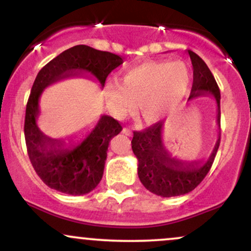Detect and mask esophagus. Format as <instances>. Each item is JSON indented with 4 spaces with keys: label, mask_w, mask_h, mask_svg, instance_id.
Here are the masks:
<instances>
[{
    "label": "esophagus",
    "mask_w": 251,
    "mask_h": 251,
    "mask_svg": "<svg viewBox=\"0 0 251 251\" xmlns=\"http://www.w3.org/2000/svg\"><path fill=\"white\" fill-rule=\"evenodd\" d=\"M123 133L125 135H127V136H132L133 135L132 129H129V128H123Z\"/></svg>",
    "instance_id": "obj_1"
}]
</instances>
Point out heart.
<instances>
[{
    "mask_svg": "<svg viewBox=\"0 0 251 251\" xmlns=\"http://www.w3.org/2000/svg\"><path fill=\"white\" fill-rule=\"evenodd\" d=\"M193 74L188 63L171 60L146 61L127 69L122 83L109 81L104 98L109 110L118 118L133 112L147 124H155L175 111L188 94Z\"/></svg>",
    "mask_w": 251,
    "mask_h": 251,
    "instance_id": "obj_1",
    "label": "heart"
}]
</instances>
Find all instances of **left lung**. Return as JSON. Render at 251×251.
<instances>
[{
  "label": "left lung",
  "instance_id": "8db88e82",
  "mask_svg": "<svg viewBox=\"0 0 251 251\" xmlns=\"http://www.w3.org/2000/svg\"><path fill=\"white\" fill-rule=\"evenodd\" d=\"M193 67V83L190 98L210 95L217 103L219 138L206 161H183L171 156L163 142V122H158L141 132H133L132 149L138 158L140 182L154 195L182 196L201 184L213 164L220 145V90L207 65L201 56L188 50Z\"/></svg>",
  "mask_w": 251,
  "mask_h": 251
}]
</instances>
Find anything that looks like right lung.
I'll return each instance as SVG.
<instances>
[{
    "label": "right lung",
    "instance_id": "1",
    "mask_svg": "<svg viewBox=\"0 0 251 251\" xmlns=\"http://www.w3.org/2000/svg\"><path fill=\"white\" fill-rule=\"evenodd\" d=\"M122 63L123 59L113 53L77 45L50 60L38 73L26 104L24 135L28 158L50 189L73 196L93 191L103 177L109 142L123 127L112 117L103 115L78 144L49 138L37 124L44 89L66 76L83 74L93 76L104 87L107 75Z\"/></svg>",
    "mask_w": 251,
    "mask_h": 251
}]
</instances>
